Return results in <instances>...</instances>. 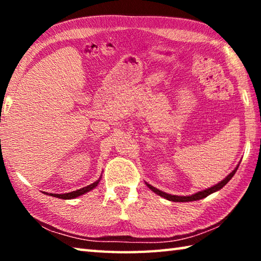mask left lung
Returning <instances> with one entry per match:
<instances>
[{
  "label": "left lung",
  "mask_w": 261,
  "mask_h": 261,
  "mask_svg": "<svg viewBox=\"0 0 261 261\" xmlns=\"http://www.w3.org/2000/svg\"><path fill=\"white\" fill-rule=\"evenodd\" d=\"M240 166V165H238ZM238 166L235 168V169H233L230 174H229L226 178L224 179H222L221 180L220 183H218L216 185H213V187L212 188H210V189H206V190H204V191H200V192H197V193H194V194H192V196H173V194H168V193H166V192H162V191H160V190L159 189H156V188H154V187H152L151 184H148V183H146V185L147 187L152 190L153 192H155L156 194H159V196H161V197H163V198H166L167 200H170V201H176V202H185V201H194V200H199V199H202V198H205V197H207V196H210L211 193H213V192H216V191H219L220 189H222L224 185H226L229 180H230L231 178H232V176L235 175V173H236V170H237V168H238Z\"/></svg>",
  "instance_id": "left-lung-1"
}]
</instances>
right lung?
I'll list each match as a JSON object with an SVG mask.
<instances>
[{
  "label": "right lung",
  "mask_w": 261,
  "mask_h": 261,
  "mask_svg": "<svg viewBox=\"0 0 261 261\" xmlns=\"http://www.w3.org/2000/svg\"><path fill=\"white\" fill-rule=\"evenodd\" d=\"M100 179H101V178H99L98 180H96V182L92 183L91 185H87V187H85V188H82V189H79V190H76V191H72V192H69V193H63V194L49 193V196L60 198V199H73V198H77V197H79V196H82V194L86 193V192H88V191H91V190H93V189L96 187V185L99 184Z\"/></svg>",
  "instance_id": "right-lung-1"
}]
</instances>
